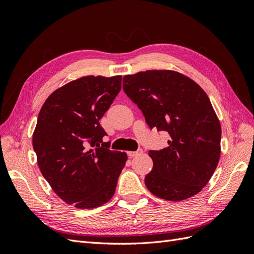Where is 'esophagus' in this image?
Returning <instances> with one entry per match:
<instances>
[{
    "mask_svg": "<svg viewBox=\"0 0 254 254\" xmlns=\"http://www.w3.org/2000/svg\"><path fill=\"white\" fill-rule=\"evenodd\" d=\"M142 152H143V149H142V148H139V149L135 150V151H128L127 155H128L130 158H132V157H135V156H137V155H141Z\"/></svg>",
    "mask_w": 254,
    "mask_h": 254,
    "instance_id": "1",
    "label": "esophagus"
}]
</instances>
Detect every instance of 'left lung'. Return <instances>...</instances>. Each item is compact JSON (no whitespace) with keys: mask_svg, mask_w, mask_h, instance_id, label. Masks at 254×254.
I'll return each mask as SVG.
<instances>
[{"mask_svg":"<svg viewBox=\"0 0 254 254\" xmlns=\"http://www.w3.org/2000/svg\"><path fill=\"white\" fill-rule=\"evenodd\" d=\"M126 95L150 129L166 131V148L149 150L153 166L145 177L151 193L170 201L198 194L216 170L221 128L205 92L174 71H146L123 78Z\"/></svg>","mask_w":254,"mask_h":254,"instance_id":"obj_1","label":"left lung"}]
</instances>
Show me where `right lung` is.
Returning <instances> with one entry per match:
<instances>
[{
    "label": "right lung",
    "mask_w": 254,
    "mask_h": 254,
    "mask_svg": "<svg viewBox=\"0 0 254 254\" xmlns=\"http://www.w3.org/2000/svg\"><path fill=\"white\" fill-rule=\"evenodd\" d=\"M122 76H87L49 96L38 117L33 147L41 174L68 204L93 209L112 198L127 161L110 149L99 120L121 91Z\"/></svg>",
    "instance_id": "obj_1"
}]
</instances>
